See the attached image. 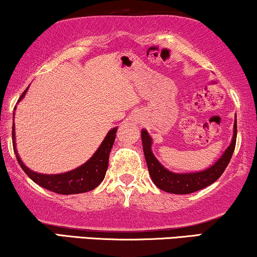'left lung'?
<instances>
[{
  "label": "left lung",
  "mask_w": 257,
  "mask_h": 257,
  "mask_svg": "<svg viewBox=\"0 0 257 257\" xmlns=\"http://www.w3.org/2000/svg\"><path fill=\"white\" fill-rule=\"evenodd\" d=\"M236 135H237V126L236 119L234 122V136L233 140L229 147L223 153V156L216 161L213 166H210L208 170L202 172H196V173H186V174H178L172 173L167 171L166 168L163 167L159 161L156 159L153 156L152 151H151V137L145 130L142 131V139H143V149L144 154H145V159L149 167V172L154 185L161 191L167 193H173V194H189V193H194L196 191L207 187V186L212 185L219 179L226 170L228 164L231 159L233 152L236 145Z\"/></svg>",
  "instance_id": "1"
}]
</instances>
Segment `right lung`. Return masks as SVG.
<instances>
[{"label": "right lung", "mask_w": 257, "mask_h": 257, "mask_svg": "<svg viewBox=\"0 0 257 257\" xmlns=\"http://www.w3.org/2000/svg\"><path fill=\"white\" fill-rule=\"evenodd\" d=\"M27 90L21 94L19 101L22 99L26 94ZM118 128L111 130L105 137L104 142L101 143L99 149L97 152L93 154L92 158L85 163L82 166L76 168L71 172L63 174H56V175H47V174H40L35 173V172L30 171L29 168L26 167L22 161H21L19 154H17L16 147H15V131H14V124H13V146L14 152L16 154L17 161H19L20 166L22 167L28 177H29L34 182L40 185L48 191L58 193V194H80V193L90 192L100 185V182L104 180L105 173H106L107 166H108V156H110L111 149L113 146L115 133H117Z\"/></svg>", "instance_id": "add662e5"}]
</instances>
